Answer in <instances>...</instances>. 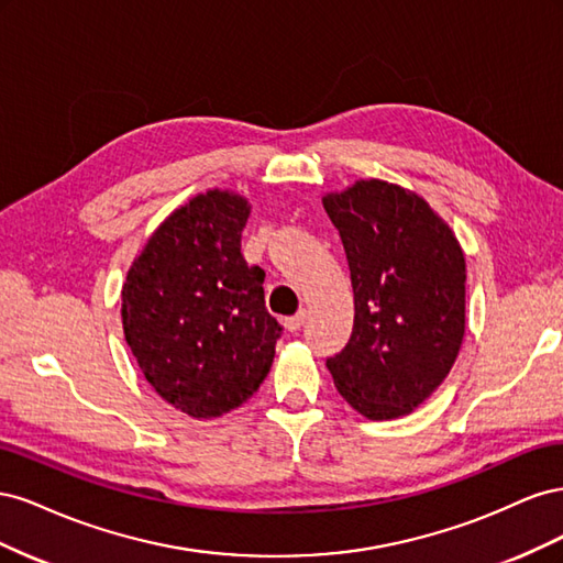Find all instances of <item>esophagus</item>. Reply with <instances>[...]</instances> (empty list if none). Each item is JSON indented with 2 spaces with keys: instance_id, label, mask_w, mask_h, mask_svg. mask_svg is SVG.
Returning <instances> with one entry per match:
<instances>
[{
  "instance_id": "obj_1",
  "label": "esophagus",
  "mask_w": 563,
  "mask_h": 563,
  "mask_svg": "<svg viewBox=\"0 0 563 563\" xmlns=\"http://www.w3.org/2000/svg\"><path fill=\"white\" fill-rule=\"evenodd\" d=\"M305 317H308V312L305 310H300V312H296L294 317H286L284 319V327L291 331V333H296V331H300V327L305 323Z\"/></svg>"
}]
</instances>
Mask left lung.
Segmentation results:
<instances>
[{
  "label": "left lung",
  "mask_w": 563,
  "mask_h": 563,
  "mask_svg": "<svg viewBox=\"0 0 563 563\" xmlns=\"http://www.w3.org/2000/svg\"><path fill=\"white\" fill-rule=\"evenodd\" d=\"M323 209L354 291L352 335L327 368L362 416L411 413L444 383L463 343V249L428 201L385 180L327 195Z\"/></svg>",
  "instance_id": "1"
}]
</instances>
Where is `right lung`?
Here are the masks:
<instances>
[{
  "instance_id": "add662e5",
  "label": "right lung",
  "mask_w": 563,
  "mask_h": 563,
  "mask_svg": "<svg viewBox=\"0 0 563 563\" xmlns=\"http://www.w3.org/2000/svg\"><path fill=\"white\" fill-rule=\"evenodd\" d=\"M249 201L211 190L168 216L122 288L126 343L157 395L192 418H218L258 391L282 323L246 265Z\"/></svg>"
}]
</instances>
